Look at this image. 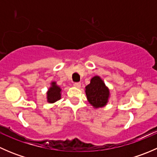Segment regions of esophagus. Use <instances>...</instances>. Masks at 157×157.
<instances>
[{
    "mask_svg": "<svg viewBox=\"0 0 157 157\" xmlns=\"http://www.w3.org/2000/svg\"><path fill=\"white\" fill-rule=\"evenodd\" d=\"M80 85H81V83H80V82H77V83H74V86H75V87H77V88H80Z\"/></svg>",
    "mask_w": 157,
    "mask_h": 157,
    "instance_id": "obj_1",
    "label": "esophagus"
}]
</instances>
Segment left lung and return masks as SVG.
<instances>
[{
    "mask_svg": "<svg viewBox=\"0 0 157 157\" xmlns=\"http://www.w3.org/2000/svg\"><path fill=\"white\" fill-rule=\"evenodd\" d=\"M85 92L89 102L94 108L103 107L108 102L109 90L98 76L91 79L90 84L86 86Z\"/></svg>",
    "mask_w": 157,
    "mask_h": 157,
    "instance_id": "8db88e82",
    "label": "left lung"
}]
</instances>
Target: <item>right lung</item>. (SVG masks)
Masks as SVG:
<instances>
[{
    "label": "right lung",
    "mask_w": 157,
    "mask_h": 157,
    "mask_svg": "<svg viewBox=\"0 0 157 157\" xmlns=\"http://www.w3.org/2000/svg\"><path fill=\"white\" fill-rule=\"evenodd\" d=\"M61 89L58 86H57L55 82H52V86L49 88L48 93H47V99L50 103L56 102L61 99Z\"/></svg>",
    "instance_id": "obj_1"
}]
</instances>
